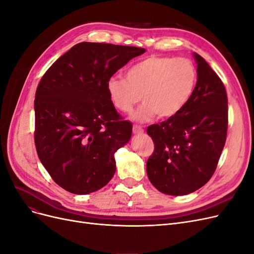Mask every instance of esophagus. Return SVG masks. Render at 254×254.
I'll return each instance as SVG.
<instances>
[{"label": "esophagus", "mask_w": 254, "mask_h": 254, "mask_svg": "<svg viewBox=\"0 0 254 254\" xmlns=\"http://www.w3.org/2000/svg\"><path fill=\"white\" fill-rule=\"evenodd\" d=\"M132 131L134 134H140V133H143L144 130L141 126H137V125H134L133 128H132Z\"/></svg>", "instance_id": "1"}]
</instances>
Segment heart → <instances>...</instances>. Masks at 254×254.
Returning <instances> with one entry per match:
<instances>
[{
    "label": "heart",
    "instance_id": "heart-1",
    "mask_svg": "<svg viewBox=\"0 0 254 254\" xmlns=\"http://www.w3.org/2000/svg\"><path fill=\"white\" fill-rule=\"evenodd\" d=\"M197 83V70L190 60L151 56L130 66L125 78L111 77L107 91L113 106L128 113L143 101L132 119L137 122L170 119L178 114L190 99Z\"/></svg>",
    "mask_w": 254,
    "mask_h": 254
}]
</instances>
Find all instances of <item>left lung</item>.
I'll return each mask as SVG.
<instances>
[{"mask_svg": "<svg viewBox=\"0 0 254 254\" xmlns=\"http://www.w3.org/2000/svg\"><path fill=\"white\" fill-rule=\"evenodd\" d=\"M197 83L187 106L147 128L155 150L146 163L148 179L161 193H193L211 179L227 139L228 98L209 64L193 53Z\"/></svg>", "mask_w": 254, "mask_h": 254, "instance_id": "1", "label": "left lung"}]
</instances>
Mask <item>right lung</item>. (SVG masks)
<instances>
[{
  "label": "right lung",
  "mask_w": 254,
  "mask_h": 254,
  "mask_svg": "<svg viewBox=\"0 0 254 254\" xmlns=\"http://www.w3.org/2000/svg\"><path fill=\"white\" fill-rule=\"evenodd\" d=\"M144 49L81 42L54 63L35 96V144L42 165L59 187L87 195L117 170L114 153L129 142L132 125L122 121L107 82Z\"/></svg>",
  "instance_id": "1"
}]
</instances>
